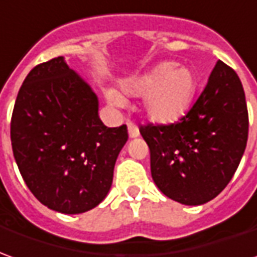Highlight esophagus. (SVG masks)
I'll return each mask as SVG.
<instances>
[{"instance_id": "1", "label": "esophagus", "mask_w": 257, "mask_h": 257, "mask_svg": "<svg viewBox=\"0 0 257 257\" xmlns=\"http://www.w3.org/2000/svg\"><path fill=\"white\" fill-rule=\"evenodd\" d=\"M128 132H129V138H136L139 136V129L136 126L134 122H128Z\"/></svg>"}]
</instances>
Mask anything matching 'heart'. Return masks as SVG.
<instances>
[{"label":"heart","mask_w":257,"mask_h":257,"mask_svg":"<svg viewBox=\"0 0 257 257\" xmlns=\"http://www.w3.org/2000/svg\"><path fill=\"white\" fill-rule=\"evenodd\" d=\"M123 91L143 97V111L152 121L159 123L179 119L191 104L195 91V77L191 70L165 62L122 83ZM106 98L116 106L125 105V99L114 90L106 91Z\"/></svg>","instance_id":"obj_1"}]
</instances>
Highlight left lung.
Listing matches in <instances>:
<instances>
[{"mask_svg":"<svg viewBox=\"0 0 257 257\" xmlns=\"http://www.w3.org/2000/svg\"><path fill=\"white\" fill-rule=\"evenodd\" d=\"M151 152L152 179L174 201L201 205L231 181L245 152L249 115L235 70L218 60L208 83L173 123L139 126Z\"/></svg>","mask_w":257,"mask_h":257,"instance_id":"left-lung-1","label":"left lung"}]
</instances>
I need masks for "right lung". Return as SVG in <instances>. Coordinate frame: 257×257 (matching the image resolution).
I'll return each instance as SVG.
<instances>
[{"instance_id": "1", "label": "right lung", "mask_w": 257, "mask_h": 257, "mask_svg": "<svg viewBox=\"0 0 257 257\" xmlns=\"http://www.w3.org/2000/svg\"><path fill=\"white\" fill-rule=\"evenodd\" d=\"M11 141L31 193L53 211L81 214L108 194L128 129L105 126L90 85L55 57L35 66L21 85Z\"/></svg>"}]
</instances>
